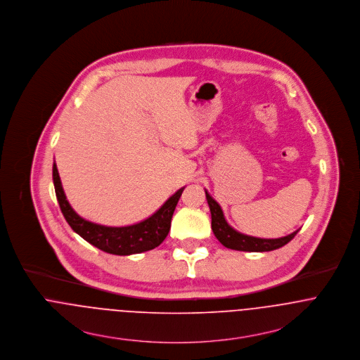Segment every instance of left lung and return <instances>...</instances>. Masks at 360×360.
<instances>
[{
	"label": "left lung",
	"mask_w": 360,
	"mask_h": 360,
	"mask_svg": "<svg viewBox=\"0 0 360 360\" xmlns=\"http://www.w3.org/2000/svg\"><path fill=\"white\" fill-rule=\"evenodd\" d=\"M205 198L211 211V228L215 235V238L219 240L226 248L238 250V251H248V252H264V251H272L283 247L290 240L294 239L298 231L292 232L291 235H287L279 239H261V238H252L243 235L238 231H235L225 219L221 205L212 199L208 192L205 191Z\"/></svg>",
	"instance_id": "left-lung-1"
}]
</instances>
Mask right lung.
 <instances>
[{"mask_svg": "<svg viewBox=\"0 0 360 360\" xmlns=\"http://www.w3.org/2000/svg\"><path fill=\"white\" fill-rule=\"evenodd\" d=\"M52 178L60 211L70 228L96 248L115 254L131 255L149 251L160 245L171 228V218L185 188L176 191L160 208L148 219L129 226H105L89 222L72 208L62 188L56 164L52 167Z\"/></svg>", "mask_w": 360, "mask_h": 360, "instance_id": "obj_1", "label": "right lung"}]
</instances>
